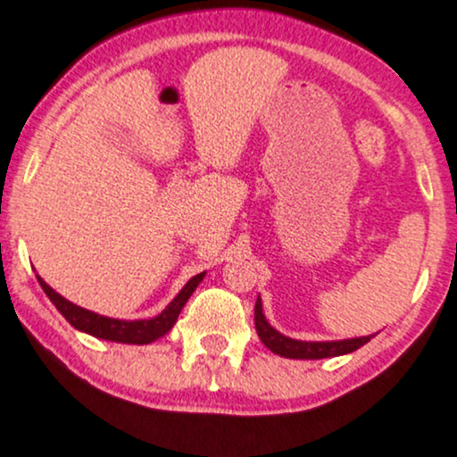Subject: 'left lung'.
Here are the masks:
<instances>
[{
  "label": "left lung",
  "instance_id": "obj_1",
  "mask_svg": "<svg viewBox=\"0 0 457 457\" xmlns=\"http://www.w3.org/2000/svg\"><path fill=\"white\" fill-rule=\"evenodd\" d=\"M254 325L256 334H259L261 342L270 348L276 355L287 357V359H327V357H340L348 355V353L357 351L363 345H368L374 336H361V337H348V340H327V342H305V340H295L280 334L276 327L270 325V320L265 319L262 312V302L261 295L256 297L254 305Z\"/></svg>",
  "mask_w": 457,
  "mask_h": 457
}]
</instances>
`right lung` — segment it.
<instances>
[{"label":"right lung","mask_w":457,"mask_h":457,"mask_svg":"<svg viewBox=\"0 0 457 457\" xmlns=\"http://www.w3.org/2000/svg\"><path fill=\"white\" fill-rule=\"evenodd\" d=\"M37 282H40L42 291L46 293V297L51 299L53 305L59 310V314L68 320L74 329L85 331V334L100 337V340H109V342H121V345H152V342L158 340L169 334L173 329V325L177 323V316H179L181 310L190 295L196 291L198 284L203 282L205 278V271L196 273L195 278L186 282V287L181 288L179 293L175 295V299L170 302L166 308L154 319H141V320H121V319H111V316H102L91 312V310L80 308V305L68 302L66 297L53 291L48 284L42 280L40 276L36 273Z\"/></svg>","instance_id":"obj_1"}]
</instances>
